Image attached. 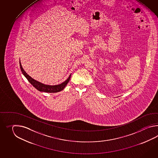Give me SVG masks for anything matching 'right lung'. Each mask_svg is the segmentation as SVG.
Wrapping results in <instances>:
<instances>
[{"mask_svg":"<svg viewBox=\"0 0 158 158\" xmlns=\"http://www.w3.org/2000/svg\"><path fill=\"white\" fill-rule=\"evenodd\" d=\"M20 67L21 71L22 72L23 74H24L25 77L27 78L28 81L34 87H35V89H37L38 90L40 91H44V92H46V93L59 92L64 89V87H65V86L67 85L68 82L70 80V78H71V74H70L69 77L68 78L67 80L65 81L64 82H63L61 84L57 85H53V86L47 85L42 84L40 82L34 80L33 78H32L30 76H29L28 74H27V73L25 72V71H24L23 68L22 67L20 61Z\"/></svg>","mask_w":158,"mask_h":158,"instance_id":"1","label":"right lung"}]
</instances>
